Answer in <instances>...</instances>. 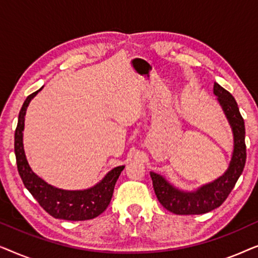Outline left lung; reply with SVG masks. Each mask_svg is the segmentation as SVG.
<instances>
[{
	"instance_id": "8db88e82",
	"label": "left lung",
	"mask_w": 258,
	"mask_h": 258,
	"mask_svg": "<svg viewBox=\"0 0 258 258\" xmlns=\"http://www.w3.org/2000/svg\"><path fill=\"white\" fill-rule=\"evenodd\" d=\"M214 94L217 96L234 134V151L228 170L221 177L195 191H182L171 185L163 176L150 172L158 202L176 215H201L216 209L227 200L244 169L246 160L244 119L234 96L216 82L214 83Z\"/></svg>"
}]
</instances>
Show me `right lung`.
I'll return each instance as SVG.
<instances>
[{
  "label": "right lung",
  "instance_id": "add662e5",
  "mask_svg": "<svg viewBox=\"0 0 258 258\" xmlns=\"http://www.w3.org/2000/svg\"><path fill=\"white\" fill-rule=\"evenodd\" d=\"M42 89V88H41ZM41 89L29 95L19 114L15 130V156L17 170L23 184L38 204L52 217L66 221H86L97 217L110 203L112 192L124 165L116 167L104 176L100 183L86 190H63L55 188L31 170L23 149L24 116L30 101Z\"/></svg>",
  "mask_w": 258,
  "mask_h": 258
}]
</instances>
